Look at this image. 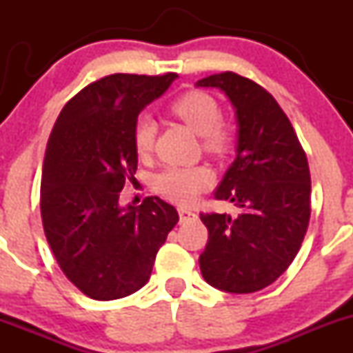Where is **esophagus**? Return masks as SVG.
Masks as SVG:
<instances>
[{
	"label": "esophagus",
	"instance_id": "1",
	"mask_svg": "<svg viewBox=\"0 0 353 353\" xmlns=\"http://www.w3.org/2000/svg\"><path fill=\"white\" fill-rule=\"evenodd\" d=\"M196 213L194 212H191V210H188V208H179V219H181V222H186V220H194L196 219Z\"/></svg>",
	"mask_w": 353,
	"mask_h": 353
}]
</instances>
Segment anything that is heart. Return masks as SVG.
I'll return each instance as SVG.
<instances>
[{
  "label": "heart",
  "instance_id": "heart-1",
  "mask_svg": "<svg viewBox=\"0 0 353 353\" xmlns=\"http://www.w3.org/2000/svg\"><path fill=\"white\" fill-rule=\"evenodd\" d=\"M170 112L201 137L203 148L210 154L223 155L230 148L232 137L230 131L219 123L220 108L212 95L205 92H188L172 102ZM155 131V121L150 116H141L137 121L133 143L140 157H147L152 152ZM212 181V172L203 165L167 167L154 177V190L170 201L190 205L201 191L210 188Z\"/></svg>",
  "mask_w": 353,
  "mask_h": 353
}]
</instances>
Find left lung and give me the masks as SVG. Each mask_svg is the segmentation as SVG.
Here are the masks:
<instances>
[{"instance_id": "1", "label": "left lung", "mask_w": 353, "mask_h": 353, "mask_svg": "<svg viewBox=\"0 0 353 353\" xmlns=\"http://www.w3.org/2000/svg\"><path fill=\"white\" fill-rule=\"evenodd\" d=\"M196 87L219 88L236 110V159L215 191L239 215L201 213L208 243L199 256L206 282L230 294L272 285L301 249L311 216V174L294 128L263 87L232 71Z\"/></svg>"}]
</instances>
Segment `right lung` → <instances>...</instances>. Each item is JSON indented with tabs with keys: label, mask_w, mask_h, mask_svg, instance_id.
Listing matches in <instances>:
<instances>
[{
	"label": "right lung",
	"mask_w": 353,
	"mask_h": 353,
	"mask_svg": "<svg viewBox=\"0 0 353 353\" xmlns=\"http://www.w3.org/2000/svg\"><path fill=\"white\" fill-rule=\"evenodd\" d=\"M176 78H101L66 102L49 137L41 181L44 232L66 279L95 301L140 290L179 220L159 196L119 205L124 183L137 174L138 114Z\"/></svg>",
	"instance_id": "1"
}]
</instances>
